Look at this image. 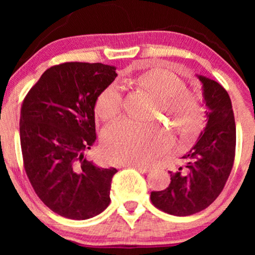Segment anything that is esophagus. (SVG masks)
I'll list each match as a JSON object with an SVG mask.
<instances>
[{
	"instance_id": "1",
	"label": "esophagus",
	"mask_w": 255,
	"mask_h": 255,
	"mask_svg": "<svg viewBox=\"0 0 255 255\" xmlns=\"http://www.w3.org/2000/svg\"><path fill=\"white\" fill-rule=\"evenodd\" d=\"M124 167H132V168H134V169H137V170H139V172H141V173H148L149 169L148 167H145V166H140V165H133V163H125V165H123Z\"/></svg>"
}]
</instances>
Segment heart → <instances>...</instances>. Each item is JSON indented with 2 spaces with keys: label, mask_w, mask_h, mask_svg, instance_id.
Listing matches in <instances>:
<instances>
[{
  "label": "heart",
  "mask_w": 255,
  "mask_h": 255,
  "mask_svg": "<svg viewBox=\"0 0 255 255\" xmlns=\"http://www.w3.org/2000/svg\"><path fill=\"white\" fill-rule=\"evenodd\" d=\"M137 82L158 97L154 115L175 118L183 133H193L203 118V104L196 92L186 88V82L166 68H153L141 73ZM123 95L117 83L101 90L95 102L96 115L111 122L122 113ZM170 145L167 132L158 124L123 120L107 128L103 134V152L118 163H147L166 151Z\"/></svg>",
  "instance_id": "obj_1"
}]
</instances>
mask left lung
Wrapping results in <instances>:
<instances>
[{"mask_svg": "<svg viewBox=\"0 0 255 255\" xmlns=\"http://www.w3.org/2000/svg\"><path fill=\"white\" fill-rule=\"evenodd\" d=\"M198 79L208 107L207 127L182 156L183 165L169 172V186L151 193L152 204L174 216H190L208 208L224 189L235 161L236 122L229 94L214 80Z\"/></svg>", "mask_w": 255, "mask_h": 255, "instance_id": "1", "label": "left lung"}]
</instances>
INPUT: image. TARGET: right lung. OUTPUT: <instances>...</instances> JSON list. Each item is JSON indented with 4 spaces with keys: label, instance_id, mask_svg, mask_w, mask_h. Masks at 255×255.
Here are the masks:
<instances>
[{
    "label": "right lung",
    "instance_id": "add662e5",
    "mask_svg": "<svg viewBox=\"0 0 255 255\" xmlns=\"http://www.w3.org/2000/svg\"><path fill=\"white\" fill-rule=\"evenodd\" d=\"M115 67L65 62L46 69L24 97L19 137L23 165L34 193L55 214L83 221L110 203L116 168H101L85 152L96 140L94 108Z\"/></svg>",
    "mask_w": 255,
    "mask_h": 255
}]
</instances>
